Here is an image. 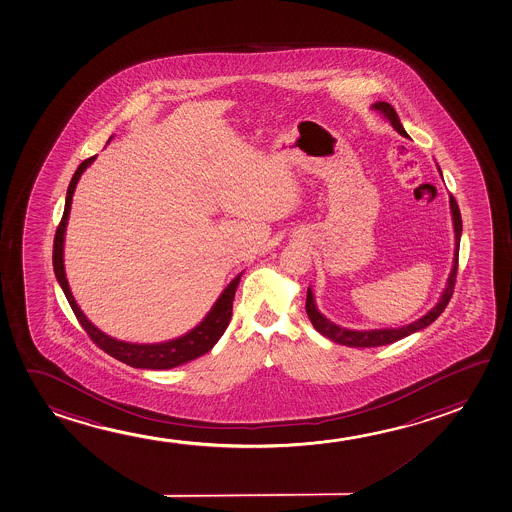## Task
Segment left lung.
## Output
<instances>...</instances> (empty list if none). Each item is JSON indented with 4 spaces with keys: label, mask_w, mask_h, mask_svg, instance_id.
<instances>
[{
    "label": "left lung",
    "mask_w": 512,
    "mask_h": 512,
    "mask_svg": "<svg viewBox=\"0 0 512 512\" xmlns=\"http://www.w3.org/2000/svg\"><path fill=\"white\" fill-rule=\"evenodd\" d=\"M371 109L380 112V114L391 123V126H393L398 134L403 135V137H408L405 128L401 125L398 114L394 111L393 105L387 104V102H375V104L371 105ZM438 172H440V176H442L440 167H438ZM449 204H451L452 225H454V259H452V269L451 273H449V278H447V285H445L444 292H442L438 303L431 308L430 312L423 315L421 319L415 320L412 324H407V326L382 327V329H368V331H366V329H364V331L347 329V327L334 324V322H331V320L327 319V317H324V315L319 312L317 303H315V297H313V290L308 287V294H306V313H308L313 327H315L322 336H326V338L334 341V343L345 345V347H382V345L394 343V341L405 338L408 334L417 333V331H421L424 327L433 324V322L440 317V313L444 312L445 306L451 301L454 282H456V275H458V255H460V239L463 225H461L460 208H458V204H456V200H454L452 195L451 199H449Z\"/></svg>",
    "instance_id": "1"
}]
</instances>
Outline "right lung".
Returning a JSON list of instances; mask_svg holds the SVG:
<instances>
[{
    "label": "right lung",
    "instance_id": "right-lung-1",
    "mask_svg": "<svg viewBox=\"0 0 512 512\" xmlns=\"http://www.w3.org/2000/svg\"><path fill=\"white\" fill-rule=\"evenodd\" d=\"M112 139V137H111ZM109 139V141H111ZM97 156H91L88 160L77 167L74 178L70 181L67 190V200H65V211L61 218L60 227L56 230L54 236V250H52V266H54V275L60 283L61 289L67 296L68 303L74 310L75 317L81 322L84 331L89 334V338L97 343L100 349L107 352L109 356L116 357L121 363L128 364L132 368H142V370H171L179 364L188 363L197 357L204 356L208 350L213 349L216 341L222 338L225 329L229 326L230 317H232V301L236 296L237 285L243 273L232 280V282L223 289L216 303L211 306L208 315L200 320V324L190 329L188 333L174 338V340L162 341V343H130V341H121L112 338L104 331H100L95 324L89 322L88 317L82 313L79 304L75 303L72 290L68 285L67 275H65V260H63V248H65V232H67L68 216H70V206H72V197H74L75 186L81 179L82 172L88 169L91 163L95 162Z\"/></svg>",
    "mask_w": 512,
    "mask_h": 512
}]
</instances>
